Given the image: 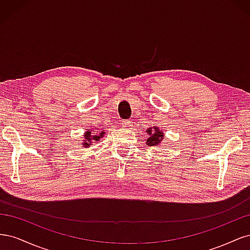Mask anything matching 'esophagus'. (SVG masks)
<instances>
[{
	"label": "esophagus",
	"mask_w": 250,
	"mask_h": 250,
	"mask_svg": "<svg viewBox=\"0 0 250 250\" xmlns=\"http://www.w3.org/2000/svg\"><path fill=\"white\" fill-rule=\"evenodd\" d=\"M122 126L123 127H127V128L132 127V121H130V120H124V121H122Z\"/></svg>",
	"instance_id": "1"
}]
</instances>
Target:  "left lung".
Masks as SVG:
<instances>
[{"instance_id":"left-lung-1","label":"left lung","mask_w":250,"mask_h":250,"mask_svg":"<svg viewBox=\"0 0 250 250\" xmlns=\"http://www.w3.org/2000/svg\"><path fill=\"white\" fill-rule=\"evenodd\" d=\"M147 132L149 134V138L147 139V145L149 146H156L164 139V133L158 129H156V128L153 131L151 130V128H149Z\"/></svg>"}]
</instances>
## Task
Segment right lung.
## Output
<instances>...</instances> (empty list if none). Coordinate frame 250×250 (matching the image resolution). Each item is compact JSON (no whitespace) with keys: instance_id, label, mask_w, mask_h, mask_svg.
I'll return each instance as SVG.
<instances>
[{"instance_id":"1","label":"right lung","mask_w":250,"mask_h":250,"mask_svg":"<svg viewBox=\"0 0 250 250\" xmlns=\"http://www.w3.org/2000/svg\"><path fill=\"white\" fill-rule=\"evenodd\" d=\"M103 137V132L102 133H100L99 135H93V137H92V134H90V132H86L85 133V138H86V143H85V146H89V144H90V142H92V141H98V140H99L100 138H102Z\"/></svg>"}]
</instances>
